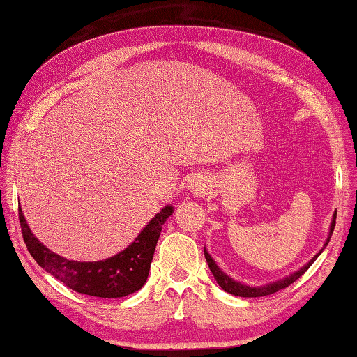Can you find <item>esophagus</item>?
Wrapping results in <instances>:
<instances>
[{
	"label": "esophagus",
	"mask_w": 357,
	"mask_h": 357,
	"mask_svg": "<svg viewBox=\"0 0 357 357\" xmlns=\"http://www.w3.org/2000/svg\"><path fill=\"white\" fill-rule=\"evenodd\" d=\"M188 190L194 194H204L208 190V181L202 177H196L190 181V186Z\"/></svg>",
	"instance_id": "esophagus-1"
}]
</instances>
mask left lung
Segmentation results:
<instances>
[{
	"instance_id": "1",
	"label": "left lung",
	"mask_w": 357,
	"mask_h": 357,
	"mask_svg": "<svg viewBox=\"0 0 357 357\" xmlns=\"http://www.w3.org/2000/svg\"><path fill=\"white\" fill-rule=\"evenodd\" d=\"M335 216H337V211H334V214H333V220H331V225H329V233H328V238H326V241H325V244H324V247L320 248V252L315 255V257L309 261V262H306V264L303 266V267H300L298 271H295L294 273H291V275H287V277H284V278H281V280H278V281H273V283H268V284H264V286H248V284H244V283H241V281H236V280H233L231 277H228V275L222 271V268H219V266L216 264V261H214L213 258H211V255L206 252V247L204 248V252H205V258H206V262H208V267H210V271H211V273H213V277H214V280L218 281V284L224 289L225 292H228V294H231V295H236V297H266V295H271V294H275V292H278V291H281V289H284V287H287V286H291L294 281H297L301 275H303L309 267L312 266V262L319 258V255L325 250V247L328 245V242H329V239H331V234H333V231H334V227H335Z\"/></svg>"
}]
</instances>
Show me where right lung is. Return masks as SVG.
Instances as JSON below:
<instances>
[{
  "label": "right lung",
  "instance_id": "add662e5",
  "mask_svg": "<svg viewBox=\"0 0 357 357\" xmlns=\"http://www.w3.org/2000/svg\"><path fill=\"white\" fill-rule=\"evenodd\" d=\"M172 213L174 206H163L147 222L129 247L107 259L89 262L66 259L51 252L33 236L22 208L18 210V218L24 244L40 267L79 294L100 298H119L137 292L144 286L161 228Z\"/></svg>",
  "mask_w": 357,
  "mask_h": 357
}]
</instances>
